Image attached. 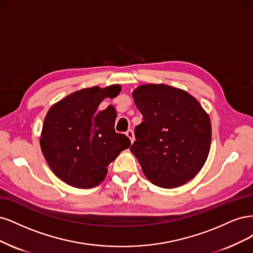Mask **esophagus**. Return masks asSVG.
Returning a JSON list of instances; mask_svg holds the SVG:
<instances>
[{
	"label": "esophagus",
	"instance_id": "1",
	"mask_svg": "<svg viewBox=\"0 0 253 253\" xmlns=\"http://www.w3.org/2000/svg\"><path fill=\"white\" fill-rule=\"evenodd\" d=\"M126 135L130 138V141H131V143L134 142V133L131 129H128L126 131Z\"/></svg>",
	"mask_w": 253,
	"mask_h": 253
}]
</instances>
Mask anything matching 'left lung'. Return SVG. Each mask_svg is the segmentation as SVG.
<instances>
[{"mask_svg": "<svg viewBox=\"0 0 253 253\" xmlns=\"http://www.w3.org/2000/svg\"><path fill=\"white\" fill-rule=\"evenodd\" d=\"M143 122L134 129L130 150L144 174L162 188H175L193 178L205 164L211 123L200 103L181 89L148 84L132 92Z\"/></svg>", "mask_w": 253, "mask_h": 253, "instance_id": "8db88e82", "label": "left lung"}]
</instances>
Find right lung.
I'll return each mask as SVG.
<instances>
[{
	"label": "right lung",
	"mask_w": 253,
	"mask_h": 253,
	"mask_svg": "<svg viewBox=\"0 0 253 253\" xmlns=\"http://www.w3.org/2000/svg\"><path fill=\"white\" fill-rule=\"evenodd\" d=\"M120 90V85L82 89L47 112L41 149L52 172L68 185L82 189L97 186L107 166L130 147L129 137L115 130V107L97 110L105 97H116Z\"/></svg>",
	"instance_id": "add662e5"
}]
</instances>
